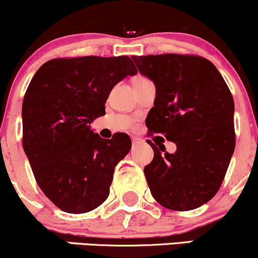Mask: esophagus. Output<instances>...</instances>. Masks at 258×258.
Masks as SVG:
<instances>
[{
  "mask_svg": "<svg viewBox=\"0 0 258 258\" xmlns=\"http://www.w3.org/2000/svg\"><path fill=\"white\" fill-rule=\"evenodd\" d=\"M140 141H141V140L139 139V138H137V137H133V138H132V143H133V146L138 145V144H139Z\"/></svg>",
  "mask_w": 258,
  "mask_h": 258,
  "instance_id": "34e87169",
  "label": "esophagus"
}]
</instances>
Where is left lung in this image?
Instances as JSON below:
<instances>
[{"label": "left lung", "instance_id": "8db88e82", "mask_svg": "<svg viewBox=\"0 0 258 258\" xmlns=\"http://www.w3.org/2000/svg\"><path fill=\"white\" fill-rule=\"evenodd\" d=\"M132 59L156 87L146 125L177 146L173 154L160 148L162 154L149 143L155 154L144 173L151 195L167 209H196L217 195L234 154L231 92L204 57L163 54Z\"/></svg>", "mask_w": 258, "mask_h": 258}]
</instances>
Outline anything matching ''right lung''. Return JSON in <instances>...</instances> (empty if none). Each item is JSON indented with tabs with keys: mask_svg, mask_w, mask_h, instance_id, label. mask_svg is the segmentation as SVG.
<instances>
[{
	"mask_svg": "<svg viewBox=\"0 0 258 258\" xmlns=\"http://www.w3.org/2000/svg\"><path fill=\"white\" fill-rule=\"evenodd\" d=\"M137 73L128 56H82L49 60L33 76L22 106L23 149L40 189L63 212H91L109 196L132 140L124 133L103 139L90 124L106 114L113 87Z\"/></svg>",
	"mask_w": 258,
	"mask_h": 258,
	"instance_id": "obj_1",
	"label": "right lung"
}]
</instances>
